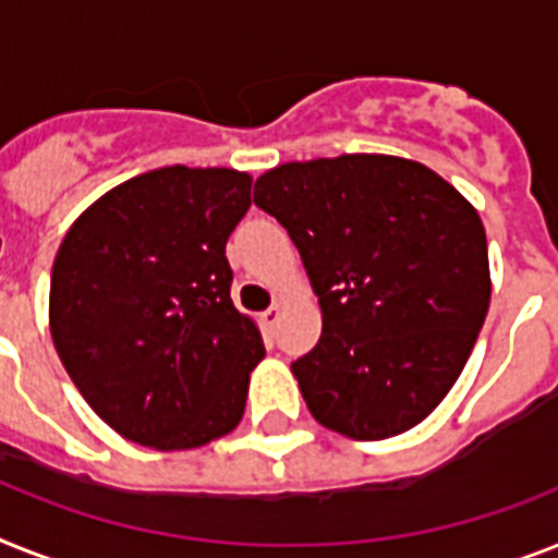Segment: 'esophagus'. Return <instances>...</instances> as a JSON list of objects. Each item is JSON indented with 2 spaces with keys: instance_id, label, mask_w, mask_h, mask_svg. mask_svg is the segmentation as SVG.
<instances>
[{
  "instance_id": "obj_1",
  "label": "esophagus",
  "mask_w": 558,
  "mask_h": 558,
  "mask_svg": "<svg viewBox=\"0 0 558 558\" xmlns=\"http://www.w3.org/2000/svg\"><path fill=\"white\" fill-rule=\"evenodd\" d=\"M279 305H270L268 311L262 313V325H265V330H268V333H274L276 330V325H279Z\"/></svg>"
}]
</instances>
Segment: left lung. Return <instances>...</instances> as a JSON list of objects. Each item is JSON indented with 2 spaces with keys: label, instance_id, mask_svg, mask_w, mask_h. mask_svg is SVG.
I'll list each match as a JSON object with an SVG mask.
<instances>
[{
  "label": "left lung",
  "instance_id": "8db88e82",
  "mask_svg": "<svg viewBox=\"0 0 558 558\" xmlns=\"http://www.w3.org/2000/svg\"><path fill=\"white\" fill-rule=\"evenodd\" d=\"M253 202L288 230L319 296V344L290 365L313 418L359 441L418 425L490 305L471 202L425 165L376 154L279 165Z\"/></svg>",
  "mask_w": 558,
  "mask_h": 558
}]
</instances>
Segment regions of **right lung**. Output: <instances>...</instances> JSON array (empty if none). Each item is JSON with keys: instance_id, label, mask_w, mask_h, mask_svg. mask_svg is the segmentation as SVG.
<instances>
[{"instance_id": "1", "label": "right lung", "mask_w": 558, "mask_h": 558, "mask_svg": "<svg viewBox=\"0 0 558 558\" xmlns=\"http://www.w3.org/2000/svg\"><path fill=\"white\" fill-rule=\"evenodd\" d=\"M251 177L159 168L73 222L50 274V336L85 402L124 439L202 448L245 413L259 328L230 299L228 236Z\"/></svg>"}]
</instances>
